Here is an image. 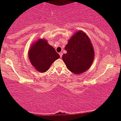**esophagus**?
<instances>
[{
  "mask_svg": "<svg viewBox=\"0 0 121 121\" xmlns=\"http://www.w3.org/2000/svg\"><path fill=\"white\" fill-rule=\"evenodd\" d=\"M62 52H60L59 53V55H60V57L61 58V57H62Z\"/></svg>",
  "mask_w": 121,
  "mask_h": 121,
  "instance_id": "1",
  "label": "esophagus"
}]
</instances>
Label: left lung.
Here are the masks:
<instances>
[{"instance_id": "left-lung-1", "label": "left lung", "mask_w": 121, "mask_h": 121, "mask_svg": "<svg viewBox=\"0 0 121 121\" xmlns=\"http://www.w3.org/2000/svg\"><path fill=\"white\" fill-rule=\"evenodd\" d=\"M66 54L62 56L67 68L75 74L89 69L94 59L93 47L88 36L82 31L76 32L65 47Z\"/></svg>"}]
</instances>
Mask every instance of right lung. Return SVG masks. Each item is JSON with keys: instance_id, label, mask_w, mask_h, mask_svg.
<instances>
[{"instance_id": "right-lung-1", "label": "right lung", "mask_w": 121, "mask_h": 121, "mask_svg": "<svg viewBox=\"0 0 121 121\" xmlns=\"http://www.w3.org/2000/svg\"><path fill=\"white\" fill-rule=\"evenodd\" d=\"M29 59L37 71L46 72L52 64L60 58L53 47L45 40H39L31 47L28 53Z\"/></svg>"}]
</instances>
